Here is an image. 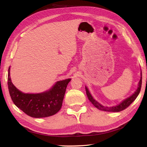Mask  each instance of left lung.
Returning <instances> with one entry per match:
<instances>
[{"label":"left lung","instance_id":"obj_1","mask_svg":"<svg viewBox=\"0 0 147 147\" xmlns=\"http://www.w3.org/2000/svg\"><path fill=\"white\" fill-rule=\"evenodd\" d=\"M142 72H141V78L139 83V87L137 88V90L136 91V92L133 94L131 96L129 97H128L126 99L124 100L121 104H119L118 105L116 106H113L112 107H104L103 105H102L99 103H98L96 100H95L91 94L89 92L88 88L86 87L85 90L86 92V95L88 96V99L90 100L91 103L94 105L97 109H98L99 110H103V111H106V112H121V111L126 109L127 107H128L135 100V99L137 98V97L139 95V92L141 90V86H142Z\"/></svg>","mask_w":147,"mask_h":147}]
</instances>
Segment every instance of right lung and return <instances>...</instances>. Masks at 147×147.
Returning <instances> with one entry per match:
<instances>
[{"label":"right lung","mask_w":147,"mask_h":147,"mask_svg":"<svg viewBox=\"0 0 147 147\" xmlns=\"http://www.w3.org/2000/svg\"><path fill=\"white\" fill-rule=\"evenodd\" d=\"M8 74V87L10 97L15 105L26 115L33 118L52 116L61 109L67 86L70 78L56 82L50 90L40 94H25L13 85Z\"/></svg>","instance_id":"1"}]
</instances>
